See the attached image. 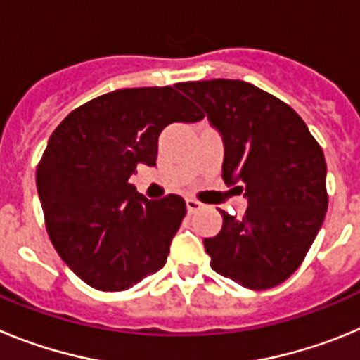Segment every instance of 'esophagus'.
<instances>
[{
    "label": "esophagus",
    "instance_id": "esophagus-1",
    "mask_svg": "<svg viewBox=\"0 0 360 360\" xmlns=\"http://www.w3.org/2000/svg\"><path fill=\"white\" fill-rule=\"evenodd\" d=\"M186 205H187V211L189 212H196V211H200V209H202V203L198 202V200H195V198H186Z\"/></svg>",
    "mask_w": 360,
    "mask_h": 360
}]
</instances>
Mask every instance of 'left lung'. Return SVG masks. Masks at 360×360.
Masks as SVG:
<instances>
[{
  "mask_svg": "<svg viewBox=\"0 0 360 360\" xmlns=\"http://www.w3.org/2000/svg\"><path fill=\"white\" fill-rule=\"evenodd\" d=\"M176 86L221 133V178L249 202L240 219L219 211L221 231L203 240L212 270L250 290L276 287L303 263L324 221L323 149L287 103L257 86L234 79Z\"/></svg>",
  "mask_w": 360,
  "mask_h": 360,
  "instance_id": "obj_1",
  "label": "left lung"
}]
</instances>
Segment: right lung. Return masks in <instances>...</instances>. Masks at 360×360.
<instances>
[{
  "instance_id": "obj_1",
  "label": "right lung",
  "mask_w": 360,
  "mask_h": 360,
  "mask_svg": "<svg viewBox=\"0 0 360 360\" xmlns=\"http://www.w3.org/2000/svg\"><path fill=\"white\" fill-rule=\"evenodd\" d=\"M202 119L176 86L124 88L75 108L52 133L37 193L50 241L86 285L122 292L165 265L186 202L148 200L128 180L139 164L155 165L162 129Z\"/></svg>"
}]
</instances>
